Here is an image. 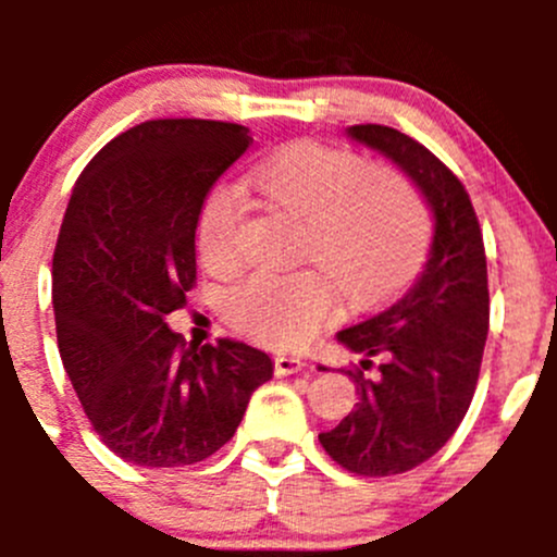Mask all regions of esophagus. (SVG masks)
Returning a JSON list of instances; mask_svg holds the SVG:
<instances>
[{
  "mask_svg": "<svg viewBox=\"0 0 557 557\" xmlns=\"http://www.w3.org/2000/svg\"><path fill=\"white\" fill-rule=\"evenodd\" d=\"M305 369V361L296 356H277L274 358V372L280 374V377H288V374H296Z\"/></svg>",
  "mask_w": 557,
  "mask_h": 557,
  "instance_id": "esophagus-1",
  "label": "esophagus"
}]
</instances>
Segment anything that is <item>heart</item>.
<instances>
[{
	"label": "heart",
	"mask_w": 557,
	"mask_h": 557,
	"mask_svg": "<svg viewBox=\"0 0 557 557\" xmlns=\"http://www.w3.org/2000/svg\"><path fill=\"white\" fill-rule=\"evenodd\" d=\"M247 185L299 221L296 256L323 267L256 272L228 290L226 318L267 345L310 342L336 307L334 278L367 305L407 283L429 252L431 215L418 190L396 170L367 166L350 150L318 139L285 143L250 166ZM239 223L243 201L215 185L196 215V247L207 269L234 267Z\"/></svg>",
	"instance_id": "heart-1"
}]
</instances>
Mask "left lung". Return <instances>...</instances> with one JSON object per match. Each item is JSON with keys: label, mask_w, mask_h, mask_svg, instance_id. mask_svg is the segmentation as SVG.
Returning a JSON list of instances; mask_svg holds the SVG:
<instances>
[{"label": "left lung", "mask_w": 557, "mask_h": 557, "mask_svg": "<svg viewBox=\"0 0 557 557\" xmlns=\"http://www.w3.org/2000/svg\"><path fill=\"white\" fill-rule=\"evenodd\" d=\"M347 137L383 153L429 201L434 243L420 277L385 305L339 331L361 352V368L381 361L377 379L347 369L358 404L323 450L361 476H391L440 453L474 396L487 339V263L480 221L463 183L420 143L391 126L361 123Z\"/></svg>", "instance_id": "obj_1"}]
</instances>
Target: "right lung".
Wrapping results in <instances>:
<instances>
[{
    "mask_svg": "<svg viewBox=\"0 0 557 557\" xmlns=\"http://www.w3.org/2000/svg\"><path fill=\"white\" fill-rule=\"evenodd\" d=\"M250 137L239 123L161 117L117 134L77 177L53 252L59 352L94 431L123 460L174 469L234 436L263 350L185 347L166 314L196 283V215Z\"/></svg>",
    "mask_w": 557,
    "mask_h": 557,
    "instance_id": "obj_1",
    "label": "right lung"
}]
</instances>
